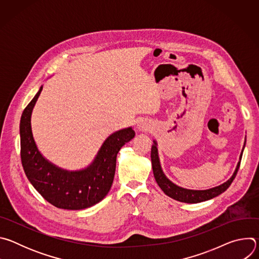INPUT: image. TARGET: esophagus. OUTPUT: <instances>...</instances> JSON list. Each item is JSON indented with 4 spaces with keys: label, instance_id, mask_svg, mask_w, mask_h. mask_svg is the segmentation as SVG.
Returning <instances> with one entry per match:
<instances>
[{
    "label": "esophagus",
    "instance_id": "esophagus-1",
    "mask_svg": "<svg viewBox=\"0 0 259 259\" xmlns=\"http://www.w3.org/2000/svg\"><path fill=\"white\" fill-rule=\"evenodd\" d=\"M137 128L139 131H147V130H150L151 127L149 125H146L145 123H139L137 125Z\"/></svg>",
    "mask_w": 259,
    "mask_h": 259
}]
</instances>
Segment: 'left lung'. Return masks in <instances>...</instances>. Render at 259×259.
Returning <instances> with one entry per match:
<instances>
[{
  "label": "left lung",
  "instance_id": "8db88e82",
  "mask_svg": "<svg viewBox=\"0 0 259 259\" xmlns=\"http://www.w3.org/2000/svg\"><path fill=\"white\" fill-rule=\"evenodd\" d=\"M153 145H152V152H151V160H152V166H153V172H154V176L155 179L158 183V186L161 188V190L165 193V195H167L168 197L179 201V202H183V203H200V202H204L210 199H213L217 196H219L220 194H223L224 192H226L229 187L232 184L233 180L235 179L237 172L239 170L240 167V163H241V159H242V155H243V151L245 149V144H246V139L243 145L242 152L240 154V158H239V162L237 164V167L233 173V175L231 176L230 179H228L226 182H224L220 186L208 189V190H189V189H184L181 188L177 184H175L174 182H172L164 173L162 166H161V162H160V157H159V151H158V142L157 140H153Z\"/></svg>",
  "mask_w": 259,
  "mask_h": 259
}]
</instances>
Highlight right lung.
<instances>
[{
    "instance_id": "add662e5",
    "label": "right lung",
    "mask_w": 259,
    "mask_h": 259,
    "mask_svg": "<svg viewBox=\"0 0 259 259\" xmlns=\"http://www.w3.org/2000/svg\"><path fill=\"white\" fill-rule=\"evenodd\" d=\"M43 86L24 108L20 119V156L31 186L53 206L66 210L89 208L105 198L114 181L117 155L135 132L132 127L106 137L92 162L79 170L63 169L50 162L38 149L32 130L31 114Z\"/></svg>"
}]
</instances>
